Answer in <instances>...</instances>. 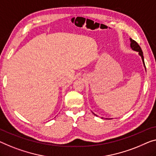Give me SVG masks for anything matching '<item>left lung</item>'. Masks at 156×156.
Here are the masks:
<instances>
[{"instance_id": "1", "label": "left lung", "mask_w": 156, "mask_h": 156, "mask_svg": "<svg viewBox=\"0 0 156 156\" xmlns=\"http://www.w3.org/2000/svg\"><path fill=\"white\" fill-rule=\"evenodd\" d=\"M130 39V47L132 49V50L136 51V52H139V55L140 57H141V59H142V62H143V64H144V68L146 69V66H145V63H144V56H143V52L142 50H141V48H140V46L139 45V44L136 43L135 41L132 40V38H129ZM95 115H97L96 114H94ZM106 119H108V118H106ZM109 119H112V118H109Z\"/></svg>"}]
</instances>
